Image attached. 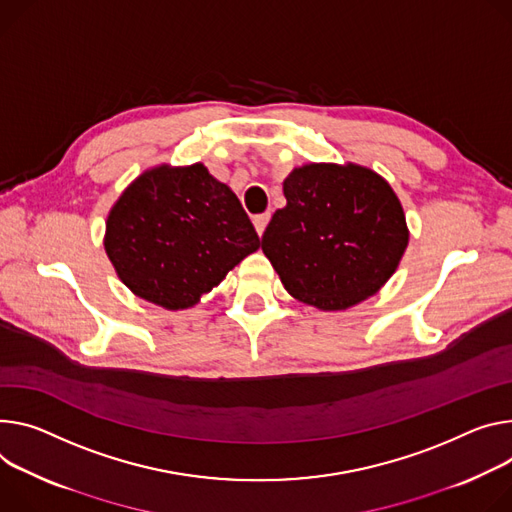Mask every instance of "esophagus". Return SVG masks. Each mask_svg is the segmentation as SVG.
Listing matches in <instances>:
<instances>
[{
	"mask_svg": "<svg viewBox=\"0 0 512 512\" xmlns=\"http://www.w3.org/2000/svg\"><path fill=\"white\" fill-rule=\"evenodd\" d=\"M269 218H271V212H263V214H257V216L253 218V224H255V228H257V235H259V237L265 232V226H267Z\"/></svg>",
	"mask_w": 512,
	"mask_h": 512,
	"instance_id": "esophagus-1",
	"label": "esophagus"
}]
</instances>
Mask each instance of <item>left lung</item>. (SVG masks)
I'll return each instance as SVG.
<instances>
[{"label":"left lung","mask_w":512,"mask_h":512,"mask_svg":"<svg viewBox=\"0 0 512 512\" xmlns=\"http://www.w3.org/2000/svg\"><path fill=\"white\" fill-rule=\"evenodd\" d=\"M284 196L261 249L294 298L345 310L390 280L408 228L386 179L351 163H310L288 175Z\"/></svg>","instance_id":"1"}]
</instances>
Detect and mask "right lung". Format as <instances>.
<instances>
[{
	"instance_id": "add662e5",
	"label": "right lung",
	"mask_w": 512,
	"mask_h": 512,
	"mask_svg": "<svg viewBox=\"0 0 512 512\" xmlns=\"http://www.w3.org/2000/svg\"><path fill=\"white\" fill-rule=\"evenodd\" d=\"M106 253L120 280L167 310L190 308L259 249L239 198L202 163L157 167L110 210Z\"/></svg>"
}]
</instances>
